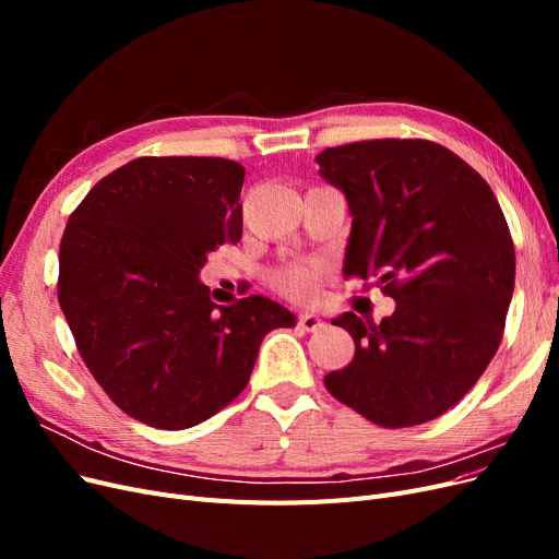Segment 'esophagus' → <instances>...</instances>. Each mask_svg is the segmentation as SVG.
Here are the masks:
<instances>
[{
	"instance_id": "34e87169",
	"label": "esophagus",
	"mask_w": 559,
	"mask_h": 559,
	"mask_svg": "<svg viewBox=\"0 0 559 559\" xmlns=\"http://www.w3.org/2000/svg\"><path fill=\"white\" fill-rule=\"evenodd\" d=\"M298 324L306 331H319V329H324V319H321L317 312H302L298 317Z\"/></svg>"
}]
</instances>
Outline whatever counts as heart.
Returning a JSON list of instances; mask_svg holds the SVG:
<instances>
[{"instance_id": "obj_1", "label": "heart", "mask_w": 559, "mask_h": 559, "mask_svg": "<svg viewBox=\"0 0 559 559\" xmlns=\"http://www.w3.org/2000/svg\"><path fill=\"white\" fill-rule=\"evenodd\" d=\"M321 277H324V265L319 261H310V263H300V265L282 270V273L275 277V284L280 286V292L289 294L294 298H310L314 296Z\"/></svg>"}]
</instances>
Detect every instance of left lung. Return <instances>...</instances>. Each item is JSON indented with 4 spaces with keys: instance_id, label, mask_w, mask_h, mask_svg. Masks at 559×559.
<instances>
[{
    "instance_id": "left-lung-1",
    "label": "left lung",
    "mask_w": 559,
    "mask_h": 559,
    "mask_svg": "<svg viewBox=\"0 0 559 559\" xmlns=\"http://www.w3.org/2000/svg\"><path fill=\"white\" fill-rule=\"evenodd\" d=\"M319 175L352 214L345 275L396 300L380 324L343 312L354 359L329 392L380 427L425 425L478 382L499 349L515 286V249L487 181L427 140L324 148Z\"/></svg>"
}]
</instances>
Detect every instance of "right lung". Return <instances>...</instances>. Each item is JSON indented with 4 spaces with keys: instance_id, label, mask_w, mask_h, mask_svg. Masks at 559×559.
I'll list each match as a JSON object with an SVG mask.
<instances>
[{
    "instance_id": "obj_1",
    "label": "right lung",
    "mask_w": 559,
    "mask_h": 559,
    "mask_svg": "<svg viewBox=\"0 0 559 559\" xmlns=\"http://www.w3.org/2000/svg\"><path fill=\"white\" fill-rule=\"evenodd\" d=\"M245 167L134 158L99 179L67 222L58 300L107 396L156 429L210 419L249 382L263 337L296 326L265 296L216 306L207 257L242 238Z\"/></svg>"
}]
</instances>
